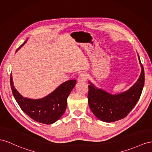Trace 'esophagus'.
<instances>
[{
    "mask_svg": "<svg viewBox=\"0 0 152 152\" xmlns=\"http://www.w3.org/2000/svg\"><path fill=\"white\" fill-rule=\"evenodd\" d=\"M88 78V75L87 73H86L85 72H83L80 74V75L78 76V78H77V80L79 81H85Z\"/></svg>",
    "mask_w": 152,
    "mask_h": 152,
    "instance_id": "obj_1",
    "label": "esophagus"
}]
</instances>
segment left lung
I'll use <instances>...</instances> for the list:
<instances>
[{
  "mask_svg": "<svg viewBox=\"0 0 152 152\" xmlns=\"http://www.w3.org/2000/svg\"><path fill=\"white\" fill-rule=\"evenodd\" d=\"M141 72L140 77L126 92L112 95L99 89L89 81L88 101L91 111L98 119L104 122H113L126 117L136 106L145 84L144 68L138 55Z\"/></svg>",
  "mask_w": 152,
  "mask_h": 152,
  "instance_id": "obj_1",
  "label": "left lung"
}]
</instances>
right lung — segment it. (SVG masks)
<instances>
[{
    "instance_id": "obj_1",
    "label": "right lung",
    "mask_w": 152,
    "mask_h": 152,
    "mask_svg": "<svg viewBox=\"0 0 152 152\" xmlns=\"http://www.w3.org/2000/svg\"><path fill=\"white\" fill-rule=\"evenodd\" d=\"M27 41V39L16 51ZM10 84L15 100L24 113L37 122L51 124L57 122L64 113L67 107V97L76 84V80H71L64 82L53 92L39 99H31L22 96L14 86L11 75Z\"/></svg>"
}]
</instances>
